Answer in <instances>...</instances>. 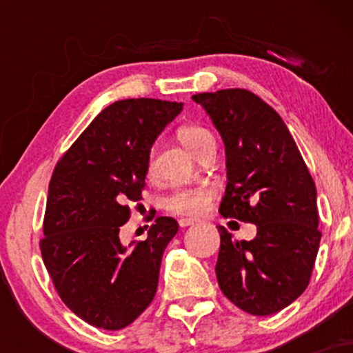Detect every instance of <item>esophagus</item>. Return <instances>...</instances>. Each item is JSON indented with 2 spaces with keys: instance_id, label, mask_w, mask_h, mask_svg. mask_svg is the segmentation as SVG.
<instances>
[{
  "instance_id": "1",
  "label": "esophagus",
  "mask_w": 353,
  "mask_h": 353,
  "mask_svg": "<svg viewBox=\"0 0 353 353\" xmlns=\"http://www.w3.org/2000/svg\"><path fill=\"white\" fill-rule=\"evenodd\" d=\"M196 219H190V217H182L179 219V225L181 228H188V225H194L196 224Z\"/></svg>"
}]
</instances>
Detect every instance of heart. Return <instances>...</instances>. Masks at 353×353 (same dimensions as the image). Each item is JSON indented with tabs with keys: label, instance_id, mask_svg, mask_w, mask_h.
<instances>
[{
	"label": "heart",
	"instance_id": "obj_1",
	"mask_svg": "<svg viewBox=\"0 0 353 353\" xmlns=\"http://www.w3.org/2000/svg\"><path fill=\"white\" fill-rule=\"evenodd\" d=\"M177 136H179L182 145L189 152H192L194 156L199 151L201 145L209 137H212L208 129L197 128V125H185V128L179 129ZM152 169L154 164L151 159L149 161V171L152 172ZM214 196H216V190L205 184L194 185V188L174 189L172 192H169L163 199V208L168 212L177 214V216H199V214L205 212V209H208L209 202L212 201Z\"/></svg>",
	"mask_w": 353,
	"mask_h": 353
}]
</instances>
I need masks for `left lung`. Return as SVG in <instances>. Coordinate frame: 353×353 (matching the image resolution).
Wrapping results in <instances>:
<instances>
[{
  "label": "left lung",
  "mask_w": 353,
  "mask_h": 353,
  "mask_svg": "<svg viewBox=\"0 0 353 353\" xmlns=\"http://www.w3.org/2000/svg\"><path fill=\"white\" fill-rule=\"evenodd\" d=\"M225 148L219 212L257 225L234 241L222 225L216 275L222 294L252 315L285 309L307 289L319 252L317 189L282 117L247 89L192 96Z\"/></svg>",
  "instance_id": "obj_1"
}]
</instances>
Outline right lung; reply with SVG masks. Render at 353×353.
Here are the masks:
<instances>
[{
  "label": "right lung",
  "instance_id": "1",
  "mask_svg": "<svg viewBox=\"0 0 353 353\" xmlns=\"http://www.w3.org/2000/svg\"><path fill=\"white\" fill-rule=\"evenodd\" d=\"M181 111L182 103L171 101H116L56 164L39 247L61 301L89 325L124 329L156 295L164 249L179 224L156 217L148 239L128 247L119 229L129 202L143 199L154 141Z\"/></svg>",
  "mask_w": 353,
  "mask_h": 353
}]
</instances>
